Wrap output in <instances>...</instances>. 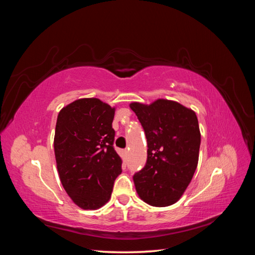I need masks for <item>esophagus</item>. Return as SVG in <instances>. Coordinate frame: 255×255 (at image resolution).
<instances>
[{
	"label": "esophagus",
	"mask_w": 255,
	"mask_h": 255,
	"mask_svg": "<svg viewBox=\"0 0 255 255\" xmlns=\"http://www.w3.org/2000/svg\"><path fill=\"white\" fill-rule=\"evenodd\" d=\"M123 153H125V155H128V150L126 149L125 151H123Z\"/></svg>",
	"instance_id": "1"
}]
</instances>
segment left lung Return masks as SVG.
Segmentation results:
<instances>
[{
	"mask_svg": "<svg viewBox=\"0 0 255 255\" xmlns=\"http://www.w3.org/2000/svg\"><path fill=\"white\" fill-rule=\"evenodd\" d=\"M148 141V158L133 180L138 196L156 207L179 201L198 166L200 142L196 113L172 100L129 104Z\"/></svg>",
	"mask_w": 255,
	"mask_h": 255,
	"instance_id": "1",
	"label": "left lung"
}]
</instances>
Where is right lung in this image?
Masks as SVG:
<instances>
[{"instance_id":"1","label":"right lung","mask_w":255,"mask_h":255,"mask_svg":"<svg viewBox=\"0 0 255 255\" xmlns=\"http://www.w3.org/2000/svg\"><path fill=\"white\" fill-rule=\"evenodd\" d=\"M115 111L100 99L83 98L57 116L54 153L59 179L83 210H98L109 202L122 171V159L113 146Z\"/></svg>"}]
</instances>
